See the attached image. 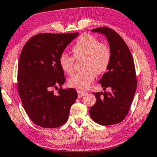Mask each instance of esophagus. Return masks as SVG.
Here are the masks:
<instances>
[{
    "mask_svg": "<svg viewBox=\"0 0 157 157\" xmlns=\"http://www.w3.org/2000/svg\"><path fill=\"white\" fill-rule=\"evenodd\" d=\"M77 93H78V97H79V98H80V97L84 96L87 93L86 91L80 90V89H77Z\"/></svg>",
    "mask_w": 157,
    "mask_h": 157,
    "instance_id": "esophagus-1",
    "label": "esophagus"
}]
</instances>
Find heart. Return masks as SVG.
Masks as SVG:
<instances>
[{"label":"heart","instance_id":"1","mask_svg":"<svg viewBox=\"0 0 157 157\" xmlns=\"http://www.w3.org/2000/svg\"><path fill=\"white\" fill-rule=\"evenodd\" d=\"M72 51L73 56L62 53L59 57V64L68 75L74 73L75 58L83 59L82 72L77 73L69 80V85L80 90L87 88L95 80L96 72H106L112 61V51L106 44L90 35L84 34L79 37Z\"/></svg>","mask_w":157,"mask_h":157}]
</instances>
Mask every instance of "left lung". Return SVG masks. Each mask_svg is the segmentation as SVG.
I'll list each match as a JSON object with an SVG mask.
<instances>
[{"label":"left lung","instance_id":"obj_1","mask_svg":"<svg viewBox=\"0 0 157 157\" xmlns=\"http://www.w3.org/2000/svg\"><path fill=\"white\" fill-rule=\"evenodd\" d=\"M106 37L112 51L111 64L99 80L105 90L93 93L96 104L90 109L92 120L101 125H112L122 122L128 115L137 88L136 68L130 49L120 35L107 27L93 29Z\"/></svg>","mask_w":157,"mask_h":157}]
</instances>
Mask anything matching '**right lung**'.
<instances>
[{
    "label": "right lung",
    "mask_w": 157,
    "mask_h": 157,
    "mask_svg": "<svg viewBox=\"0 0 157 157\" xmlns=\"http://www.w3.org/2000/svg\"><path fill=\"white\" fill-rule=\"evenodd\" d=\"M78 35L40 33L29 39L21 50L18 91L26 113L40 127L54 128L64 124L77 98L74 88H61L65 77L59 57ZM53 88L58 90L56 94Z\"/></svg>",
    "instance_id": "right-lung-1"
}]
</instances>
